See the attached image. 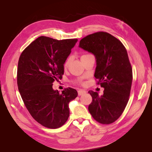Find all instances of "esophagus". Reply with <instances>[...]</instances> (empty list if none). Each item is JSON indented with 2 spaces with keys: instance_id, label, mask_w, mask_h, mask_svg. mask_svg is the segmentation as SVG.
Masks as SVG:
<instances>
[{
  "instance_id": "esophagus-1",
  "label": "esophagus",
  "mask_w": 152,
  "mask_h": 152,
  "mask_svg": "<svg viewBox=\"0 0 152 152\" xmlns=\"http://www.w3.org/2000/svg\"><path fill=\"white\" fill-rule=\"evenodd\" d=\"M85 93H86V91L84 89H80V90L78 91V94H79V96H81V95L84 94Z\"/></svg>"
}]
</instances>
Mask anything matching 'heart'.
Segmentation results:
<instances>
[{"label": "heart", "instance_id": "b5f03b06", "mask_svg": "<svg viewBox=\"0 0 152 152\" xmlns=\"http://www.w3.org/2000/svg\"><path fill=\"white\" fill-rule=\"evenodd\" d=\"M87 55H89V54H84V55H82V56H81V59L83 58L84 57H85V56H87ZM71 59H71L70 57L66 59V61H65V63H64V65H63L64 68H66L68 66L69 64H70V63L71 62Z\"/></svg>", "mask_w": 152, "mask_h": 152}]
</instances>
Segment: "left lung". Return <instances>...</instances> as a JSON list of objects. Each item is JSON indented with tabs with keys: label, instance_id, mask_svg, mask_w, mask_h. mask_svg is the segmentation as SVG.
<instances>
[{
	"label": "left lung",
	"instance_id": "8db88e82",
	"mask_svg": "<svg viewBox=\"0 0 152 152\" xmlns=\"http://www.w3.org/2000/svg\"><path fill=\"white\" fill-rule=\"evenodd\" d=\"M79 47L95 56L94 77L104 89L102 96L89 91L93 98L89 112L97 122L112 124L123 113L131 92L132 70L127 50L120 40L103 31L86 36Z\"/></svg>",
	"mask_w": 152,
	"mask_h": 152
}]
</instances>
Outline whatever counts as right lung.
Listing matches in <instances>:
<instances>
[{
  "mask_svg": "<svg viewBox=\"0 0 152 152\" xmlns=\"http://www.w3.org/2000/svg\"><path fill=\"white\" fill-rule=\"evenodd\" d=\"M77 40L39 37L18 61L17 83L22 99L32 117L45 127H61L70 115L69 103L78 96L70 87L61 93L53 88V82L62 79L64 63Z\"/></svg>",
  "mask_w": 152,
  "mask_h": 152,
  "instance_id": "add662e5",
  "label": "right lung"
}]
</instances>
